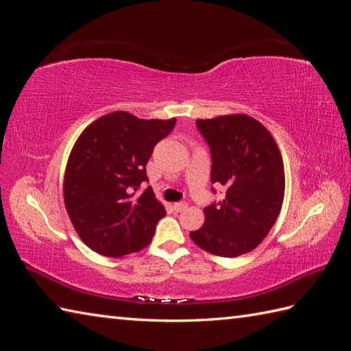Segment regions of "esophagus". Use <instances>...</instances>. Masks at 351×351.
<instances>
[{
  "label": "esophagus",
  "instance_id": "1",
  "mask_svg": "<svg viewBox=\"0 0 351 351\" xmlns=\"http://www.w3.org/2000/svg\"><path fill=\"white\" fill-rule=\"evenodd\" d=\"M173 208H174L176 212H182V210L187 209V204H186V202H178V204L173 205Z\"/></svg>",
  "mask_w": 351,
  "mask_h": 351
}]
</instances>
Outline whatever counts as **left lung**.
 I'll use <instances>...</instances> for the list:
<instances>
[{
    "label": "left lung",
    "mask_w": 351,
    "mask_h": 351,
    "mask_svg": "<svg viewBox=\"0 0 351 351\" xmlns=\"http://www.w3.org/2000/svg\"><path fill=\"white\" fill-rule=\"evenodd\" d=\"M196 125L210 149V182L227 192L205 208L204 226L190 237L212 254L236 258L261 244L280 215L282 156L267 127L250 115H221Z\"/></svg>",
    "instance_id": "8db88e82"
}]
</instances>
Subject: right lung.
<instances>
[{
	"label": "right lung",
	"mask_w": 351,
	"mask_h": 351,
	"mask_svg": "<svg viewBox=\"0 0 351 351\" xmlns=\"http://www.w3.org/2000/svg\"><path fill=\"white\" fill-rule=\"evenodd\" d=\"M176 119L142 120L115 111L89 124L74 143L64 174V204L82 241L104 256L120 258L151 243L165 209L152 187L134 196L155 145Z\"/></svg>",
	"instance_id": "obj_1"
}]
</instances>
